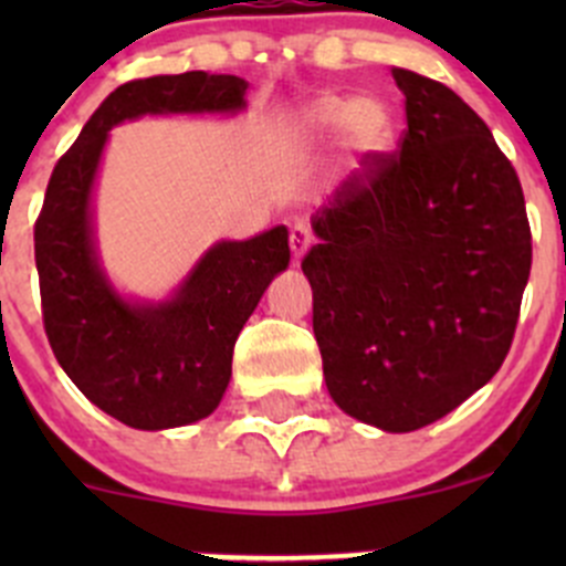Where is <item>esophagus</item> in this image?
Listing matches in <instances>:
<instances>
[{"label":"esophagus","instance_id":"1","mask_svg":"<svg viewBox=\"0 0 566 566\" xmlns=\"http://www.w3.org/2000/svg\"><path fill=\"white\" fill-rule=\"evenodd\" d=\"M315 235H312L310 221L298 219L293 227H290V249H293V262H301V256L306 254V249L312 247Z\"/></svg>","mask_w":566,"mask_h":566}]
</instances>
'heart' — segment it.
Listing matches in <instances>:
<instances>
[{"label": "heart", "instance_id": "b5f03b06", "mask_svg": "<svg viewBox=\"0 0 566 566\" xmlns=\"http://www.w3.org/2000/svg\"><path fill=\"white\" fill-rule=\"evenodd\" d=\"M306 125L317 134H336L347 128V142L367 156L389 150L394 139V117L389 106L378 98L350 101L325 95L310 106Z\"/></svg>", "mask_w": 566, "mask_h": 566}]
</instances>
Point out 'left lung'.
Instances as JSON below:
<instances>
[{
    "mask_svg": "<svg viewBox=\"0 0 566 566\" xmlns=\"http://www.w3.org/2000/svg\"><path fill=\"white\" fill-rule=\"evenodd\" d=\"M408 128L315 216L301 260L331 397L386 432L432 424L510 353L531 273L521 180L484 119L394 67Z\"/></svg>",
    "mask_w": 566,
    "mask_h": 566,
    "instance_id": "1",
    "label": "left lung"
}]
</instances>
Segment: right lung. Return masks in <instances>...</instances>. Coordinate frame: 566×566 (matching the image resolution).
Returning a JSON list of instances; mask_svg holds the SVG:
<instances>
[{
  "instance_id": "obj_1",
  "label": "right lung",
  "mask_w": 566,
  "mask_h": 566,
  "mask_svg": "<svg viewBox=\"0 0 566 566\" xmlns=\"http://www.w3.org/2000/svg\"><path fill=\"white\" fill-rule=\"evenodd\" d=\"M249 82L188 71L134 78L114 90L56 161L35 221L43 328L78 391L136 430L205 419L224 397L232 347L262 293L290 262L287 230L224 241L202 256L172 301L134 306L101 273L90 191L108 128L139 114L238 112Z\"/></svg>"
}]
</instances>
